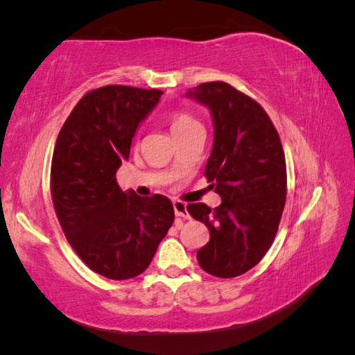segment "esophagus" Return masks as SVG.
Wrapping results in <instances>:
<instances>
[{
  "label": "esophagus",
  "mask_w": 355,
  "mask_h": 355,
  "mask_svg": "<svg viewBox=\"0 0 355 355\" xmlns=\"http://www.w3.org/2000/svg\"><path fill=\"white\" fill-rule=\"evenodd\" d=\"M173 211H175L177 218L182 219H189L188 208H186V203L182 200H173Z\"/></svg>",
  "instance_id": "1"
}]
</instances>
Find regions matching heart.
I'll return each instance as SVG.
<instances>
[{"label": "heart", "instance_id": "obj_1", "mask_svg": "<svg viewBox=\"0 0 355 355\" xmlns=\"http://www.w3.org/2000/svg\"><path fill=\"white\" fill-rule=\"evenodd\" d=\"M199 125H200L199 120L192 117L188 112L177 111L171 116V130L173 136L184 133V131H188L194 127H199Z\"/></svg>", "mask_w": 355, "mask_h": 355}]
</instances>
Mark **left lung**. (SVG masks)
I'll list each match as a JSON object with an SVG mask.
<instances>
[{"mask_svg":"<svg viewBox=\"0 0 355 355\" xmlns=\"http://www.w3.org/2000/svg\"><path fill=\"white\" fill-rule=\"evenodd\" d=\"M186 97L211 112L214 139L205 177L222 199L214 209L188 205L209 230L197 260L214 277L232 279L254 268L277 233L286 197L284 148L263 107L230 84L202 83Z\"/></svg>","mask_w":355,"mask_h":355,"instance_id":"8db88e82","label":"left lung"}]
</instances>
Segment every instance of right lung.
<instances>
[{
  "label": "right lung",
  "instance_id": "add662e5",
  "mask_svg": "<svg viewBox=\"0 0 355 355\" xmlns=\"http://www.w3.org/2000/svg\"><path fill=\"white\" fill-rule=\"evenodd\" d=\"M163 95L158 89L105 86L87 92L65 120L51 159V197L78 257L106 279H133L148 268L173 222L164 196L119 188L116 172Z\"/></svg>",
  "mask_w": 355,
  "mask_h": 355
}]
</instances>
